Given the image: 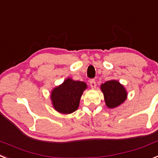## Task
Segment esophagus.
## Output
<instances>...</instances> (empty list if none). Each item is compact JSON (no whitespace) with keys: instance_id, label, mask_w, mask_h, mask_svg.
I'll list each match as a JSON object with an SVG mask.
<instances>
[{"instance_id":"esophagus-1","label":"esophagus","mask_w":158,"mask_h":158,"mask_svg":"<svg viewBox=\"0 0 158 158\" xmlns=\"http://www.w3.org/2000/svg\"><path fill=\"white\" fill-rule=\"evenodd\" d=\"M89 84H90V86H91V88H92V89L96 88V81H95V79H90Z\"/></svg>"}]
</instances>
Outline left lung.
Wrapping results in <instances>:
<instances>
[{
  "mask_svg": "<svg viewBox=\"0 0 158 158\" xmlns=\"http://www.w3.org/2000/svg\"><path fill=\"white\" fill-rule=\"evenodd\" d=\"M101 88L104 94L106 106L109 108L118 107L126 99L127 94L124 86L117 81H108L102 85Z\"/></svg>",
  "mask_w": 158,
  "mask_h": 158,
  "instance_id": "8db88e82",
  "label": "left lung"
}]
</instances>
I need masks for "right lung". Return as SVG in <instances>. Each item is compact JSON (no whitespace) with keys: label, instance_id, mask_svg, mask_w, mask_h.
Listing matches in <instances>:
<instances>
[{"label":"right lung","instance_id":"right-lung-1","mask_svg":"<svg viewBox=\"0 0 158 158\" xmlns=\"http://www.w3.org/2000/svg\"><path fill=\"white\" fill-rule=\"evenodd\" d=\"M86 87L85 82L68 78L62 85L52 90L51 99L55 110L61 114H71L76 111Z\"/></svg>","mask_w":158,"mask_h":158}]
</instances>
